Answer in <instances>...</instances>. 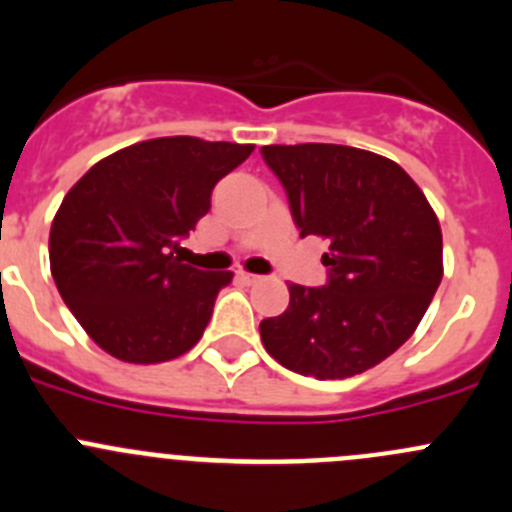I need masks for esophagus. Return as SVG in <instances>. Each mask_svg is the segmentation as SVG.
I'll use <instances>...</instances> for the list:
<instances>
[{"label": "esophagus", "instance_id": "esophagus-1", "mask_svg": "<svg viewBox=\"0 0 512 512\" xmlns=\"http://www.w3.org/2000/svg\"><path fill=\"white\" fill-rule=\"evenodd\" d=\"M237 280L242 282V285H255V282H260L262 277L255 275V272H247V270H237Z\"/></svg>", "mask_w": 512, "mask_h": 512}]
</instances>
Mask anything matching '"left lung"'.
<instances>
[{
    "label": "left lung",
    "instance_id": "left-lung-1",
    "mask_svg": "<svg viewBox=\"0 0 512 512\" xmlns=\"http://www.w3.org/2000/svg\"><path fill=\"white\" fill-rule=\"evenodd\" d=\"M300 237L327 240L325 287L290 282V305L260 322L265 350L317 380L360 375L393 355L443 280V232L428 197L388 157L345 145H267Z\"/></svg>",
    "mask_w": 512,
    "mask_h": 512
}]
</instances>
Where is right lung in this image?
Listing matches in <instances>:
<instances>
[{"mask_svg": "<svg viewBox=\"0 0 512 512\" xmlns=\"http://www.w3.org/2000/svg\"><path fill=\"white\" fill-rule=\"evenodd\" d=\"M255 145L157 137L104 157L64 195L49 267L79 325L132 365L175 360L200 342L232 272L185 265L182 237L210 212L217 182Z\"/></svg>", "mask_w": 512, "mask_h": 512, "instance_id": "add662e5", "label": "right lung"}]
</instances>
